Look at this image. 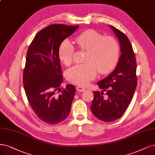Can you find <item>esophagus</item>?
I'll list each match as a JSON object with an SVG mask.
<instances>
[{
  "instance_id": "obj_1",
  "label": "esophagus",
  "mask_w": 155,
  "mask_h": 155,
  "mask_svg": "<svg viewBox=\"0 0 155 155\" xmlns=\"http://www.w3.org/2000/svg\"><path fill=\"white\" fill-rule=\"evenodd\" d=\"M76 90L79 92H83L85 90V88L83 87H81V86H78L76 87Z\"/></svg>"
}]
</instances>
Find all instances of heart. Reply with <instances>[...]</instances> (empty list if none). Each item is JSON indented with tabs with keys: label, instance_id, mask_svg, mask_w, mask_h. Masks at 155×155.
<instances>
[{
	"label": "heart",
	"instance_id": "obj_1",
	"mask_svg": "<svg viewBox=\"0 0 155 155\" xmlns=\"http://www.w3.org/2000/svg\"><path fill=\"white\" fill-rule=\"evenodd\" d=\"M76 47L79 50L87 51L85 63L68 69L66 77L74 84L84 85L97 75L110 73L117 65L120 55V45L111 36H104L94 29H88L79 34L75 38ZM75 47L71 42L63 40L58 49V56L65 65L73 61Z\"/></svg>",
	"mask_w": 155,
	"mask_h": 155
}]
</instances>
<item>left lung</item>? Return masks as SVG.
Returning a JSON list of instances; mask_svg holds the SVG:
<instances>
[{
    "label": "left lung",
    "mask_w": 155,
    "mask_h": 155,
    "mask_svg": "<svg viewBox=\"0 0 155 155\" xmlns=\"http://www.w3.org/2000/svg\"><path fill=\"white\" fill-rule=\"evenodd\" d=\"M118 38L122 54L115 70L99 81V87L106 92L94 91L90 109L93 114L104 122L119 119L124 114L134 95L137 84V61L130 40L120 30L110 25Z\"/></svg>",
    "instance_id": "obj_1"
}]
</instances>
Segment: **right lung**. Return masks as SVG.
<instances>
[{
	"label": "right lung",
	"instance_id": "1",
	"mask_svg": "<svg viewBox=\"0 0 155 155\" xmlns=\"http://www.w3.org/2000/svg\"><path fill=\"white\" fill-rule=\"evenodd\" d=\"M78 27L48 25L36 34L27 52L23 72L25 95L35 114L47 124L60 123L70 114L75 87L60 88L63 76L58 49Z\"/></svg>",
	"mask_w": 155,
	"mask_h": 155
}]
</instances>
